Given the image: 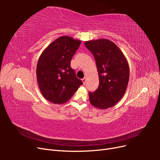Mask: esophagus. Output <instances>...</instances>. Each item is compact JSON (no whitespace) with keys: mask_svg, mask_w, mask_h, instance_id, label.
Returning a JSON list of instances; mask_svg holds the SVG:
<instances>
[{"mask_svg":"<svg viewBox=\"0 0 160 160\" xmlns=\"http://www.w3.org/2000/svg\"><path fill=\"white\" fill-rule=\"evenodd\" d=\"M82 81H83V84H84V85H85V83H87V79H86V77H84L83 79H82Z\"/></svg>","mask_w":160,"mask_h":160,"instance_id":"obj_1","label":"esophagus"}]
</instances>
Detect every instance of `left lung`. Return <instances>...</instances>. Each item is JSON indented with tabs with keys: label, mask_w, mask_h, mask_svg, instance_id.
I'll list each match as a JSON object with an SVG mask.
<instances>
[{
	"label": "left lung",
	"mask_w": 160,
	"mask_h": 160,
	"mask_svg": "<svg viewBox=\"0 0 160 160\" xmlns=\"http://www.w3.org/2000/svg\"><path fill=\"white\" fill-rule=\"evenodd\" d=\"M85 45L95 58L99 79L98 88L89 92L90 102L101 109L113 107L127 89L129 78L128 61L122 51L109 40L89 41Z\"/></svg>",
	"instance_id": "left-lung-1"
}]
</instances>
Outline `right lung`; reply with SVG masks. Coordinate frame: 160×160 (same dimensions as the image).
Here are the masks:
<instances>
[{
    "label": "right lung",
    "mask_w": 160,
    "mask_h": 160,
    "mask_svg": "<svg viewBox=\"0 0 160 160\" xmlns=\"http://www.w3.org/2000/svg\"><path fill=\"white\" fill-rule=\"evenodd\" d=\"M81 42L69 37H61L46 48L38 61V87L44 98L53 103L67 102L83 84L71 67Z\"/></svg>",
    "instance_id": "add662e5"
}]
</instances>
